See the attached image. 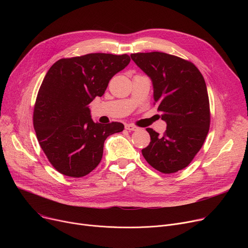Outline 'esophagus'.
Listing matches in <instances>:
<instances>
[{
    "instance_id": "obj_1",
    "label": "esophagus",
    "mask_w": 248,
    "mask_h": 248,
    "mask_svg": "<svg viewBox=\"0 0 248 248\" xmlns=\"http://www.w3.org/2000/svg\"><path fill=\"white\" fill-rule=\"evenodd\" d=\"M125 129H127V131H137L138 129V127L136 126V125H134V124H125Z\"/></svg>"
}]
</instances>
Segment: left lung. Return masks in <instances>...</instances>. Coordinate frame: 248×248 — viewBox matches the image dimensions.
Segmentation results:
<instances>
[{
  "label": "left lung",
  "instance_id": "8db88e82",
  "mask_svg": "<svg viewBox=\"0 0 248 248\" xmlns=\"http://www.w3.org/2000/svg\"><path fill=\"white\" fill-rule=\"evenodd\" d=\"M131 57L151 78L155 103L167 124L164 136L147 128L151 141L141 154L155 170L176 173L191 163L209 131L210 108L205 80L193 63L174 55L150 52Z\"/></svg>",
  "mask_w": 248,
  "mask_h": 248
}]
</instances>
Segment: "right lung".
<instances>
[{"mask_svg":"<svg viewBox=\"0 0 248 248\" xmlns=\"http://www.w3.org/2000/svg\"><path fill=\"white\" fill-rule=\"evenodd\" d=\"M129 61L127 54L91 53L60 59L46 73L33 124L39 144L59 173L74 178L89 174L101 161L104 140L124 131L121 123L93 122L88 104L103 95L112 76Z\"/></svg>","mask_w":248,"mask_h":248,"instance_id":"1","label":"right lung"}]
</instances>
